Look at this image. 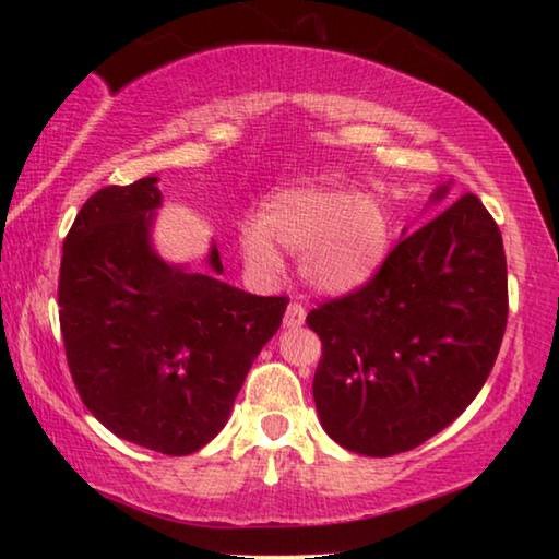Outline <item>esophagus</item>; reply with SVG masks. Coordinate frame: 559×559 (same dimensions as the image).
<instances>
[{"mask_svg": "<svg viewBox=\"0 0 559 559\" xmlns=\"http://www.w3.org/2000/svg\"><path fill=\"white\" fill-rule=\"evenodd\" d=\"M306 323V308L300 306V302H290L286 308V316H283V328L288 330H296Z\"/></svg>", "mask_w": 559, "mask_h": 559, "instance_id": "esophagus-1", "label": "esophagus"}]
</instances>
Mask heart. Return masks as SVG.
<instances>
[{"mask_svg":"<svg viewBox=\"0 0 559 559\" xmlns=\"http://www.w3.org/2000/svg\"><path fill=\"white\" fill-rule=\"evenodd\" d=\"M246 266L276 276L281 251L300 253V276L325 296H345L370 283L390 257L392 226L382 204L333 185H290L263 200L261 214L239 224Z\"/></svg>","mask_w":559,"mask_h":559,"instance_id":"1","label":"heart"}]
</instances>
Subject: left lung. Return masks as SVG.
Wrapping results in <instances>:
<instances>
[{
	"mask_svg": "<svg viewBox=\"0 0 559 559\" xmlns=\"http://www.w3.org/2000/svg\"><path fill=\"white\" fill-rule=\"evenodd\" d=\"M437 187L431 204L449 197ZM313 400L340 447L394 456L447 429L486 384L508 323L500 229L476 194L402 231L380 273L310 310Z\"/></svg>",
	"mask_w": 559,
	"mask_h": 559,
	"instance_id": "8db88e82",
	"label": "left lung"
}]
</instances>
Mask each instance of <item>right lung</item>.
<instances>
[{
  "label": "right lung",
  "instance_id": "add662e5",
  "mask_svg": "<svg viewBox=\"0 0 559 559\" xmlns=\"http://www.w3.org/2000/svg\"><path fill=\"white\" fill-rule=\"evenodd\" d=\"M157 177L103 187L63 241L59 318L66 359L88 412L116 437L187 456L229 421L288 298L234 288L216 243L206 271L153 246Z\"/></svg>",
  "mask_w": 559,
  "mask_h": 559
}]
</instances>
